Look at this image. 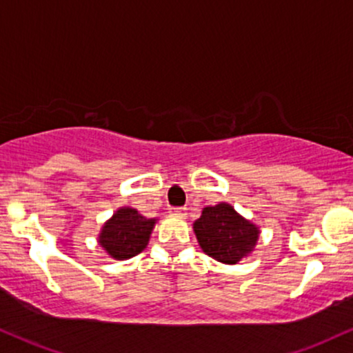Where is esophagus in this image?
<instances>
[{"label": "esophagus", "instance_id": "obj_1", "mask_svg": "<svg viewBox=\"0 0 353 353\" xmlns=\"http://www.w3.org/2000/svg\"><path fill=\"white\" fill-rule=\"evenodd\" d=\"M169 214L176 215V217H185V215H188V209H185V207H171V209H169Z\"/></svg>", "mask_w": 353, "mask_h": 353}]
</instances>
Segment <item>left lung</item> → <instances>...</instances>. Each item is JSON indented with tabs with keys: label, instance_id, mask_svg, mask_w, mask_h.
Masks as SVG:
<instances>
[{
	"label": "left lung",
	"instance_id": "8db88e82",
	"mask_svg": "<svg viewBox=\"0 0 353 353\" xmlns=\"http://www.w3.org/2000/svg\"><path fill=\"white\" fill-rule=\"evenodd\" d=\"M194 233L202 252L225 265H235L248 256L260 236L256 225L225 202L205 207L194 222Z\"/></svg>",
	"mask_w": 353,
	"mask_h": 353
}]
</instances>
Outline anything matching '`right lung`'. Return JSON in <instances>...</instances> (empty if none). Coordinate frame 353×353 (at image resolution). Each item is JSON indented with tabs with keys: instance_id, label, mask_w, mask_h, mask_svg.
Returning <instances> with one entry per match:
<instances>
[{
	"instance_id": "add662e5",
	"label": "right lung",
	"mask_w": 353,
	"mask_h": 353,
	"mask_svg": "<svg viewBox=\"0 0 353 353\" xmlns=\"http://www.w3.org/2000/svg\"><path fill=\"white\" fill-rule=\"evenodd\" d=\"M156 219L143 217L136 209L121 207L107 220L99 243L114 260H128L146 248Z\"/></svg>"
}]
</instances>
